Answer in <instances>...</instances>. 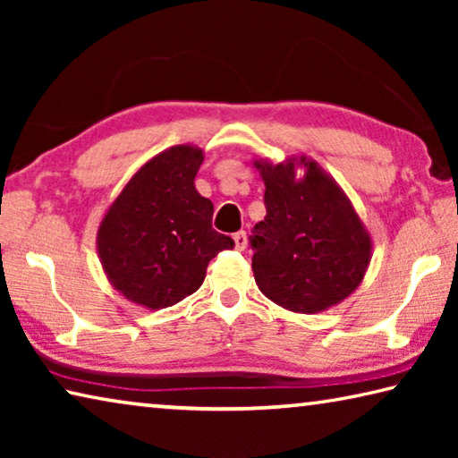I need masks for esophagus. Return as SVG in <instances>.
Segmentation results:
<instances>
[{
    "label": "esophagus",
    "instance_id": "34e87169",
    "mask_svg": "<svg viewBox=\"0 0 458 458\" xmlns=\"http://www.w3.org/2000/svg\"><path fill=\"white\" fill-rule=\"evenodd\" d=\"M246 242H248V240H246V232H236V234H234V246H236V250L242 252L244 248H246Z\"/></svg>",
    "mask_w": 458,
    "mask_h": 458
}]
</instances>
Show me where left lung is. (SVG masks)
<instances>
[{
    "label": "left lung",
    "instance_id": "1",
    "mask_svg": "<svg viewBox=\"0 0 458 458\" xmlns=\"http://www.w3.org/2000/svg\"><path fill=\"white\" fill-rule=\"evenodd\" d=\"M265 182V220L254 226L252 270L260 293L293 313H321L361 284L371 236L350 198L307 155L254 159Z\"/></svg>",
    "mask_w": 458,
    "mask_h": 458
}]
</instances>
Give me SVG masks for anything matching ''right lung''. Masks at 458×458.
Returning <instances> with one entry per match:
<instances>
[{
  "mask_svg": "<svg viewBox=\"0 0 458 458\" xmlns=\"http://www.w3.org/2000/svg\"><path fill=\"white\" fill-rule=\"evenodd\" d=\"M204 151L174 145L137 169L97 232L106 281L151 311L196 293L216 254L234 240L212 228L214 204L196 190Z\"/></svg>",
  "mask_w": 458,
  "mask_h": 458,
  "instance_id": "obj_1",
  "label": "right lung"
}]
</instances>
